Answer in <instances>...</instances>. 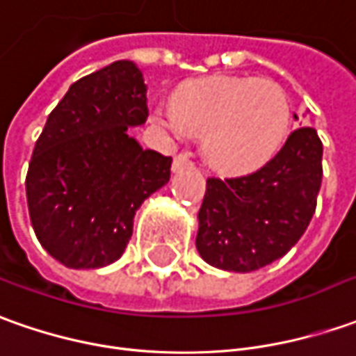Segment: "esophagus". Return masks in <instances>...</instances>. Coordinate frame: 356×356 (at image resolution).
Segmentation results:
<instances>
[{"label":"esophagus","mask_w":356,"mask_h":356,"mask_svg":"<svg viewBox=\"0 0 356 356\" xmlns=\"http://www.w3.org/2000/svg\"><path fill=\"white\" fill-rule=\"evenodd\" d=\"M190 166H194V162L192 159L188 156V154H178L172 162V170L174 172H178V170H184V168H190Z\"/></svg>","instance_id":"34e87169"}]
</instances>
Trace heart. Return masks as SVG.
I'll return each instance as SVG.
<instances>
[{"label":"heart","mask_w":356,"mask_h":356,"mask_svg":"<svg viewBox=\"0 0 356 356\" xmlns=\"http://www.w3.org/2000/svg\"><path fill=\"white\" fill-rule=\"evenodd\" d=\"M161 121L176 135H204L209 164L245 174L268 162L288 137L290 99L268 78H200L184 83Z\"/></svg>","instance_id":"1"}]
</instances>
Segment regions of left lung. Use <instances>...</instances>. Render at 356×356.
Wrapping results in <instances>:
<instances>
[{
    "mask_svg": "<svg viewBox=\"0 0 356 356\" xmlns=\"http://www.w3.org/2000/svg\"><path fill=\"white\" fill-rule=\"evenodd\" d=\"M321 156L316 129L300 127L257 172L207 178L197 213L200 257L229 273H252L284 257L316 213Z\"/></svg>",
    "mask_w": 356,
    "mask_h": 356,
    "instance_id": "8db88e82",
    "label": "left lung"
}]
</instances>
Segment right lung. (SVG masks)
<instances>
[{
	"label": "right lung",
	"instance_id": "obj_1",
	"mask_svg": "<svg viewBox=\"0 0 356 356\" xmlns=\"http://www.w3.org/2000/svg\"><path fill=\"white\" fill-rule=\"evenodd\" d=\"M147 117V86L131 60L80 78L50 111L25 188L35 235L64 266L115 262L140 204L170 180L172 156L129 135Z\"/></svg>",
	"mask_w": 356,
	"mask_h": 356
}]
</instances>
